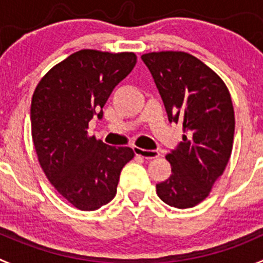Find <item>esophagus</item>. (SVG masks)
I'll return each mask as SVG.
<instances>
[{
    "label": "esophagus",
    "mask_w": 263,
    "mask_h": 263,
    "mask_svg": "<svg viewBox=\"0 0 263 263\" xmlns=\"http://www.w3.org/2000/svg\"><path fill=\"white\" fill-rule=\"evenodd\" d=\"M134 152L135 154L139 155V157L145 158V159H154V158H158L160 155L158 150H146L137 146H134Z\"/></svg>",
    "instance_id": "1"
}]
</instances>
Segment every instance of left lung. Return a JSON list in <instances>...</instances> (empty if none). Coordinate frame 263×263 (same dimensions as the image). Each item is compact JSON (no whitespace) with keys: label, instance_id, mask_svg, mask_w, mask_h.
I'll return each instance as SVG.
<instances>
[{"label":"left lung","instance_id":"8db88e82","mask_svg":"<svg viewBox=\"0 0 263 263\" xmlns=\"http://www.w3.org/2000/svg\"><path fill=\"white\" fill-rule=\"evenodd\" d=\"M160 93L168 121L182 122V141L167 154L172 175L157 183L171 207L191 208L210 194L233 150L235 117L223 81L204 63L181 51L141 56Z\"/></svg>","mask_w":263,"mask_h":263}]
</instances>
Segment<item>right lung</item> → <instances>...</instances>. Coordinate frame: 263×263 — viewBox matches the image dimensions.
Instances as JSON below:
<instances>
[{"mask_svg": "<svg viewBox=\"0 0 263 263\" xmlns=\"http://www.w3.org/2000/svg\"><path fill=\"white\" fill-rule=\"evenodd\" d=\"M137 63L132 52L81 50L59 63L35 87L30 124L43 172L64 199L81 211H96L117 194L131 147L109 146L88 136L93 117Z\"/></svg>", "mask_w": 263, "mask_h": 263, "instance_id": "obj_1", "label": "right lung"}]
</instances>
